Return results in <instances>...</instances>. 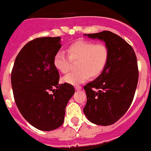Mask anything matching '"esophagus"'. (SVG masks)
Here are the masks:
<instances>
[{
    "label": "esophagus",
    "mask_w": 151,
    "mask_h": 151,
    "mask_svg": "<svg viewBox=\"0 0 151 151\" xmlns=\"http://www.w3.org/2000/svg\"><path fill=\"white\" fill-rule=\"evenodd\" d=\"M75 89L76 90V91H78V90L82 89V87L80 86H75Z\"/></svg>",
    "instance_id": "esophagus-1"
}]
</instances>
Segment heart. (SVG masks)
I'll return each mask as SVG.
<instances>
[{
    "label": "heart",
    "mask_w": 151,
    "mask_h": 151,
    "mask_svg": "<svg viewBox=\"0 0 151 151\" xmlns=\"http://www.w3.org/2000/svg\"><path fill=\"white\" fill-rule=\"evenodd\" d=\"M69 57L63 51H58L54 56V66L62 73L69 71L70 59L78 60V70L63 77V81L70 85H78L92 77L98 76L106 66L109 60V49L104 44H95L87 40H77L68 47Z\"/></svg>",
    "instance_id": "b5f03b06"
}]
</instances>
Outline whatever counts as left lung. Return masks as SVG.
Listing matches in <instances>:
<instances>
[{"label":"left lung","instance_id":"left-lung-1","mask_svg":"<svg viewBox=\"0 0 151 151\" xmlns=\"http://www.w3.org/2000/svg\"><path fill=\"white\" fill-rule=\"evenodd\" d=\"M105 42L109 52L104 70L84 89L87 102L83 111L91 123L113 124L131 106L138 82L137 57L124 39L110 31L84 34Z\"/></svg>","mask_w":151,"mask_h":151}]
</instances>
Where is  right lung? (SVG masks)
Here are the masks:
<instances>
[{"instance_id": "right-lung-1", "label": "right lung", "mask_w": 151, "mask_h": 151, "mask_svg": "<svg viewBox=\"0 0 151 151\" xmlns=\"http://www.w3.org/2000/svg\"><path fill=\"white\" fill-rule=\"evenodd\" d=\"M61 46L60 37L29 41L18 53L11 73L14 100L20 114L41 131H52L63 124L65 107L75 93L73 86L59 85L60 74L53 60Z\"/></svg>"}]
</instances>
